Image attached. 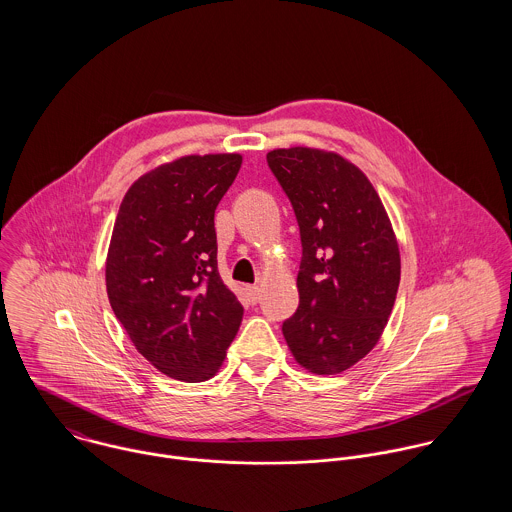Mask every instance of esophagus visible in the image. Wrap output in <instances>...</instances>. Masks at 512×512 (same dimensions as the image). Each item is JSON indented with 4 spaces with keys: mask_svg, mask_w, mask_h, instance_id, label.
I'll return each mask as SVG.
<instances>
[{
    "mask_svg": "<svg viewBox=\"0 0 512 512\" xmlns=\"http://www.w3.org/2000/svg\"><path fill=\"white\" fill-rule=\"evenodd\" d=\"M246 295L250 303H256L260 299V288L258 286H246Z\"/></svg>",
    "mask_w": 512,
    "mask_h": 512,
    "instance_id": "1",
    "label": "esophagus"
}]
</instances>
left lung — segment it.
Masks as SVG:
<instances>
[{
  "label": "left lung",
  "mask_w": 512,
  "mask_h": 512,
  "mask_svg": "<svg viewBox=\"0 0 512 512\" xmlns=\"http://www.w3.org/2000/svg\"><path fill=\"white\" fill-rule=\"evenodd\" d=\"M266 159L301 236L299 307L284 337L303 368L339 374L372 351L392 313L400 284L392 224L365 173L339 153L299 146Z\"/></svg>",
  "instance_id": "obj_1"
}]
</instances>
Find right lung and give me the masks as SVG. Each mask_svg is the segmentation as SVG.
Instances as JSON below:
<instances>
[{
  "label": "right lung",
  "instance_id": "add662e5",
  "mask_svg": "<svg viewBox=\"0 0 512 512\" xmlns=\"http://www.w3.org/2000/svg\"><path fill=\"white\" fill-rule=\"evenodd\" d=\"M238 153L185 155L126 193L106 258V292L136 349L163 374L203 382L219 372L244 307L220 280L215 211Z\"/></svg>",
  "mask_w": 512,
  "mask_h": 512
}]
</instances>
